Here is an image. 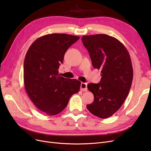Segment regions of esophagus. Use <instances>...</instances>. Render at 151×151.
<instances>
[{
	"label": "esophagus",
	"mask_w": 151,
	"mask_h": 151,
	"mask_svg": "<svg viewBox=\"0 0 151 151\" xmlns=\"http://www.w3.org/2000/svg\"><path fill=\"white\" fill-rule=\"evenodd\" d=\"M88 84L84 83H81V90L83 91H88V88H87Z\"/></svg>",
	"instance_id": "obj_1"
}]
</instances>
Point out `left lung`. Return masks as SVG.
Here are the masks:
<instances>
[{
  "mask_svg": "<svg viewBox=\"0 0 151 151\" xmlns=\"http://www.w3.org/2000/svg\"><path fill=\"white\" fill-rule=\"evenodd\" d=\"M82 42L93 67L101 73L99 83L88 85L94 101L86 107L93 115L108 118L120 109L129 93L133 79L129 53L119 40L107 35L83 36Z\"/></svg>",
  "mask_w": 151,
  "mask_h": 151,
  "instance_id": "8db88e82",
  "label": "left lung"
}]
</instances>
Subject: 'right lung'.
Listing matches in <instances>:
<instances>
[{"mask_svg":"<svg viewBox=\"0 0 151 151\" xmlns=\"http://www.w3.org/2000/svg\"><path fill=\"white\" fill-rule=\"evenodd\" d=\"M79 36L53 33L36 40L24 62V84L29 98L41 111L57 115L65 108L73 94L79 91L81 82L58 74L67 49Z\"/></svg>","mask_w":151,"mask_h":151,"instance_id":"obj_1","label":"right lung"}]
</instances>
